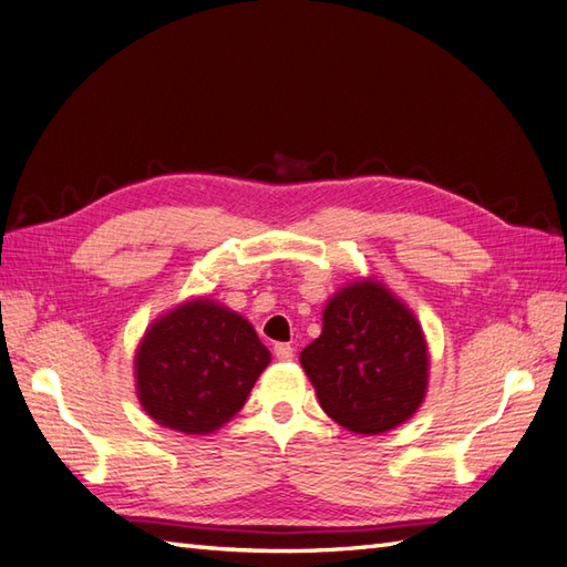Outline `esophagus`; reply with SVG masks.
Masks as SVG:
<instances>
[{
  "mask_svg": "<svg viewBox=\"0 0 567 567\" xmlns=\"http://www.w3.org/2000/svg\"><path fill=\"white\" fill-rule=\"evenodd\" d=\"M275 358L282 360V362H289L295 358V348L289 343H278V346H275Z\"/></svg>",
  "mask_w": 567,
  "mask_h": 567,
  "instance_id": "esophagus-1",
  "label": "esophagus"
}]
</instances>
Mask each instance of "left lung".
Returning <instances> with one entry per match:
<instances>
[{
  "label": "left lung",
  "mask_w": 567,
  "mask_h": 567,
  "mask_svg": "<svg viewBox=\"0 0 567 567\" xmlns=\"http://www.w3.org/2000/svg\"><path fill=\"white\" fill-rule=\"evenodd\" d=\"M328 417L379 434L411 417L427 391V343L413 311L367 278L323 309V331L299 354Z\"/></svg>",
  "instance_id": "1"
}]
</instances>
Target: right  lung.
Segmentation results:
<instances>
[{"label":"right lung","mask_w":567,"mask_h":567,"mask_svg":"<svg viewBox=\"0 0 567 567\" xmlns=\"http://www.w3.org/2000/svg\"><path fill=\"white\" fill-rule=\"evenodd\" d=\"M268 362V348L244 316L190 299L144 333L135 358L137 399L164 427L209 434L241 411Z\"/></svg>","instance_id":"right-lung-1"}]
</instances>
